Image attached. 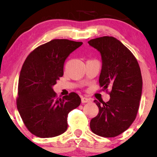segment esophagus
<instances>
[{"label": "esophagus", "mask_w": 157, "mask_h": 157, "mask_svg": "<svg viewBox=\"0 0 157 157\" xmlns=\"http://www.w3.org/2000/svg\"><path fill=\"white\" fill-rule=\"evenodd\" d=\"M81 101L83 103H90V102H91V100L90 98H87V97H81Z\"/></svg>", "instance_id": "34e87169"}]
</instances>
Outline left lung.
Returning a JSON list of instances; mask_svg holds the SVG:
<instances>
[{"label":"left lung","mask_w":157,"mask_h":157,"mask_svg":"<svg viewBox=\"0 0 157 157\" xmlns=\"http://www.w3.org/2000/svg\"><path fill=\"white\" fill-rule=\"evenodd\" d=\"M101 54L102 69L99 83L102 90L111 91L109 101L94 103L99 113L90 121L94 133L115 137L135 121L142 95L143 80L137 60L131 51L113 36H101L88 41Z\"/></svg>","instance_id":"left-lung-1"}]
</instances>
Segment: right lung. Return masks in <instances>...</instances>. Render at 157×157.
<instances>
[{"mask_svg": "<svg viewBox=\"0 0 157 157\" xmlns=\"http://www.w3.org/2000/svg\"><path fill=\"white\" fill-rule=\"evenodd\" d=\"M82 44L54 39L37 47L26 58L20 73L17 107L32 134L54 137L67 129L68 113L80 106L81 100L74 92L57 98L53 86L63 75L67 57Z\"/></svg>", "mask_w": 157, "mask_h": 157, "instance_id": "obj_1", "label": "right lung"}]
</instances>
